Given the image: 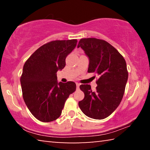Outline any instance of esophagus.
Returning <instances> with one entry per match:
<instances>
[{
    "mask_svg": "<svg viewBox=\"0 0 150 150\" xmlns=\"http://www.w3.org/2000/svg\"><path fill=\"white\" fill-rule=\"evenodd\" d=\"M80 83H76V85H77V89H79V86H80Z\"/></svg>",
    "mask_w": 150,
    "mask_h": 150,
    "instance_id": "1",
    "label": "esophagus"
}]
</instances>
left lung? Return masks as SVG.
<instances>
[{
	"label": "left lung",
	"mask_w": 150,
	"mask_h": 150,
	"mask_svg": "<svg viewBox=\"0 0 150 150\" xmlns=\"http://www.w3.org/2000/svg\"><path fill=\"white\" fill-rule=\"evenodd\" d=\"M79 47L89 59L88 73H95L99 77L95 91L89 85H80L85 97L79 106L88 117L102 120L110 116L122 99L128 77L126 61L116 48L103 40L81 39Z\"/></svg>",
	"instance_id": "obj_1"
}]
</instances>
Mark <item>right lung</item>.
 Masks as SVG:
<instances>
[{
  "label": "right lung",
  "instance_id": "obj_1",
  "mask_svg": "<svg viewBox=\"0 0 150 150\" xmlns=\"http://www.w3.org/2000/svg\"><path fill=\"white\" fill-rule=\"evenodd\" d=\"M77 42L75 39L48 42L24 63L20 77L22 96L30 112L43 122L59 118L66 100L76 90L73 81L58 83L56 73L65 67L66 57Z\"/></svg>",
  "mask_w": 150,
  "mask_h": 150
}]
</instances>
